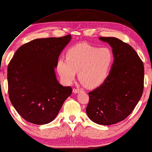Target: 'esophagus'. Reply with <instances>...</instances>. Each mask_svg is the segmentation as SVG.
<instances>
[{
	"mask_svg": "<svg viewBox=\"0 0 152 152\" xmlns=\"http://www.w3.org/2000/svg\"><path fill=\"white\" fill-rule=\"evenodd\" d=\"M81 90L78 88H73V93H79L80 92H81Z\"/></svg>",
	"mask_w": 152,
	"mask_h": 152,
	"instance_id": "esophagus-1",
	"label": "esophagus"
}]
</instances>
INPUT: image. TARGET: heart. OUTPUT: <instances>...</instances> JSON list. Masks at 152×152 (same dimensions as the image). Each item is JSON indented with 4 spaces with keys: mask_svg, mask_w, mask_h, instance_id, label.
<instances>
[{
    "mask_svg": "<svg viewBox=\"0 0 152 152\" xmlns=\"http://www.w3.org/2000/svg\"><path fill=\"white\" fill-rule=\"evenodd\" d=\"M114 57L109 48H98L80 43L67 50L66 59H60L57 70L67 83L73 81L76 72L78 79L88 88H96L106 80Z\"/></svg>",
    "mask_w": 152,
    "mask_h": 152,
    "instance_id": "obj_1",
    "label": "heart"
}]
</instances>
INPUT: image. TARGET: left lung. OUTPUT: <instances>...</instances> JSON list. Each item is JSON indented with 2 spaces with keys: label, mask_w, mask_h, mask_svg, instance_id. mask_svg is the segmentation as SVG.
<instances>
[{
  "label": "left lung",
  "mask_w": 152,
  "mask_h": 152,
  "mask_svg": "<svg viewBox=\"0 0 152 152\" xmlns=\"http://www.w3.org/2000/svg\"><path fill=\"white\" fill-rule=\"evenodd\" d=\"M112 48L114 60L106 80L88 93L86 114L102 125L118 123L131 114L143 94L144 66L131 46L114 37H100Z\"/></svg>",
  "instance_id": "8db88e82"
}]
</instances>
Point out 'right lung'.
Returning <instances> with one entry per match:
<instances>
[{
	"instance_id": "add662e5",
	"label": "right lung",
	"mask_w": 152,
	"mask_h": 152,
	"mask_svg": "<svg viewBox=\"0 0 152 152\" xmlns=\"http://www.w3.org/2000/svg\"><path fill=\"white\" fill-rule=\"evenodd\" d=\"M72 37L38 38L20 47L7 69L8 91L14 108L35 124L52 122L66 99L70 86L60 85L55 68L61 52Z\"/></svg>"
}]
</instances>
